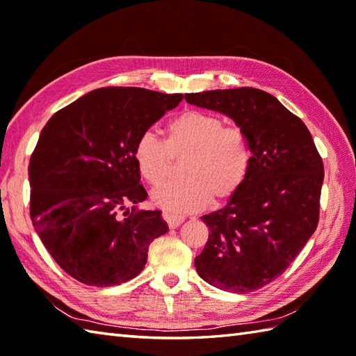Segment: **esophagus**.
I'll list each match as a JSON object with an SVG mask.
<instances>
[{"instance_id": "1", "label": "esophagus", "mask_w": 356, "mask_h": 356, "mask_svg": "<svg viewBox=\"0 0 356 356\" xmlns=\"http://www.w3.org/2000/svg\"><path fill=\"white\" fill-rule=\"evenodd\" d=\"M162 217H163V220L168 223L170 228H179V226L185 222L184 216H177V214H171V213H163Z\"/></svg>"}]
</instances>
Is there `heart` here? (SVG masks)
Returning a JSON list of instances; mask_svg holds the SVG:
<instances>
[{"label": "heart", "instance_id": "1", "mask_svg": "<svg viewBox=\"0 0 356 356\" xmlns=\"http://www.w3.org/2000/svg\"><path fill=\"white\" fill-rule=\"evenodd\" d=\"M186 153L184 179L157 186L151 199L172 213H191L205 208L209 200L222 202L238 191L251 166V147L237 127H225L213 113L188 110L170 120L165 142L143 131L134 143L133 157L140 176L159 185L170 172L171 156Z\"/></svg>", "mask_w": 356, "mask_h": 356}]
</instances>
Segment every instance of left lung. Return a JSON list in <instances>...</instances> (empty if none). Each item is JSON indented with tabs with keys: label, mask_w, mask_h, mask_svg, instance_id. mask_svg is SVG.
Returning <instances> with one entry per match:
<instances>
[{
	"label": "left lung",
	"mask_w": 356,
	"mask_h": 356,
	"mask_svg": "<svg viewBox=\"0 0 356 356\" xmlns=\"http://www.w3.org/2000/svg\"><path fill=\"white\" fill-rule=\"evenodd\" d=\"M185 99L231 118L252 153L238 191L202 217L209 237L195 269L218 289L257 291L282 275L315 232L323 161L303 120L263 90H209Z\"/></svg>",
	"instance_id": "1"
}]
</instances>
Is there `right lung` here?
<instances>
[{
    "label": "right lung",
    "mask_w": 356,
    "mask_h": 356,
    "mask_svg": "<svg viewBox=\"0 0 356 356\" xmlns=\"http://www.w3.org/2000/svg\"><path fill=\"white\" fill-rule=\"evenodd\" d=\"M184 95L97 88L50 118L30 157V217L67 274L97 287L140 274L148 246L168 232L147 199L133 149ZM132 208L128 209L127 205Z\"/></svg>",
    "instance_id": "add662e5"
}]
</instances>
